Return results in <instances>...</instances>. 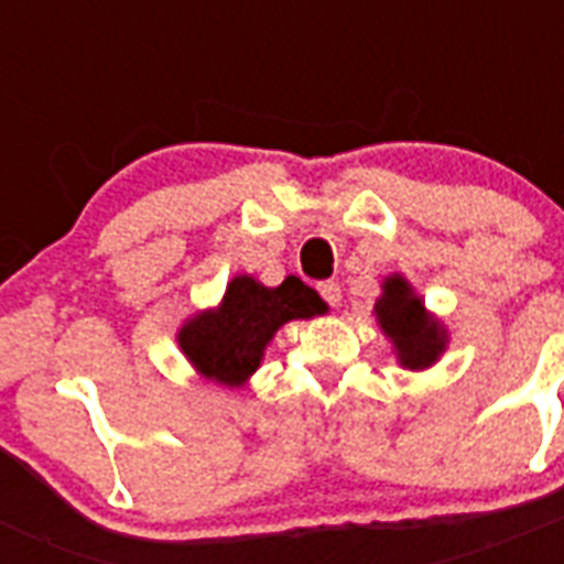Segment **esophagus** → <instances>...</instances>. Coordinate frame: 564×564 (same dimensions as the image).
Masks as SVG:
<instances>
[{"instance_id": "esophagus-1", "label": "esophagus", "mask_w": 564, "mask_h": 564, "mask_svg": "<svg viewBox=\"0 0 564 564\" xmlns=\"http://www.w3.org/2000/svg\"><path fill=\"white\" fill-rule=\"evenodd\" d=\"M318 293H322V299H325L330 307L341 305V285H338V282H333V279H327V282H318Z\"/></svg>"}]
</instances>
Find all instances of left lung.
I'll return each mask as SVG.
<instances>
[{"label": "left lung", "instance_id": "1", "mask_svg": "<svg viewBox=\"0 0 564 564\" xmlns=\"http://www.w3.org/2000/svg\"><path fill=\"white\" fill-rule=\"evenodd\" d=\"M383 333L395 344L398 358L410 370H423L437 361L446 347V333L423 311V302L412 296L406 279L390 276L383 282V296L376 305Z\"/></svg>", "mask_w": 564, "mask_h": 564}]
</instances>
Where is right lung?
<instances>
[{
	"instance_id": "add662e5",
	"label": "right lung",
	"mask_w": 564,
	"mask_h": 564,
	"mask_svg": "<svg viewBox=\"0 0 564 564\" xmlns=\"http://www.w3.org/2000/svg\"><path fill=\"white\" fill-rule=\"evenodd\" d=\"M327 305L302 279L288 276L279 288H262L251 276L228 285L223 305L192 318L181 330L188 361L212 381L239 387L262 361V350L291 318H311Z\"/></svg>"
}]
</instances>
